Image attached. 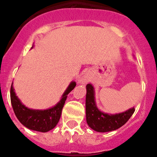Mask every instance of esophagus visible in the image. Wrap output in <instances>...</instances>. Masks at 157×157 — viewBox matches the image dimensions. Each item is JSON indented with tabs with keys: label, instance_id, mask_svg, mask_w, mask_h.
Segmentation results:
<instances>
[{
	"label": "esophagus",
	"instance_id": "esophagus-1",
	"mask_svg": "<svg viewBox=\"0 0 157 157\" xmlns=\"http://www.w3.org/2000/svg\"><path fill=\"white\" fill-rule=\"evenodd\" d=\"M78 82H79V83H86L87 82L86 78H85V77L81 78H80V79L78 80Z\"/></svg>",
	"mask_w": 157,
	"mask_h": 157
}]
</instances>
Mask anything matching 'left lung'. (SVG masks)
<instances>
[{
    "instance_id": "1",
    "label": "left lung",
    "mask_w": 157,
    "mask_h": 157,
    "mask_svg": "<svg viewBox=\"0 0 157 157\" xmlns=\"http://www.w3.org/2000/svg\"><path fill=\"white\" fill-rule=\"evenodd\" d=\"M134 108L118 114H108L102 112L96 105L94 88L91 84L86 85V116L89 127L98 132H109L123 126L134 114Z\"/></svg>"
}]
</instances>
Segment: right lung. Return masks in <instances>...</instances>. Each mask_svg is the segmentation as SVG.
<instances>
[{
	"label": "right lung",
	"mask_w": 157,
	"mask_h": 157,
	"mask_svg": "<svg viewBox=\"0 0 157 157\" xmlns=\"http://www.w3.org/2000/svg\"><path fill=\"white\" fill-rule=\"evenodd\" d=\"M75 82H71L62 95L61 100L54 107L45 110H35L28 109L21 103L20 100L16 95L12 84L10 90L11 103L15 115L19 121L30 130L39 132L49 131L56 127L59 122L67 94L75 87Z\"/></svg>",
	"instance_id": "add662e5"
}]
</instances>
